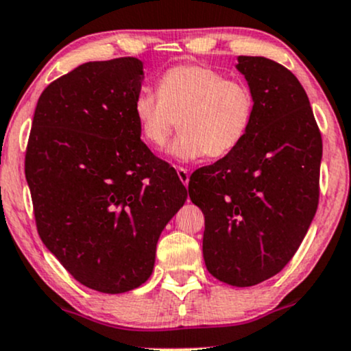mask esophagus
Instances as JSON below:
<instances>
[{"label": "esophagus", "instance_id": "esophagus-1", "mask_svg": "<svg viewBox=\"0 0 351 351\" xmlns=\"http://www.w3.org/2000/svg\"><path fill=\"white\" fill-rule=\"evenodd\" d=\"M176 173H178V178L181 180V183H183L184 186H188V183H189V171L186 170V168L178 167V168H176Z\"/></svg>", "mask_w": 351, "mask_h": 351}]
</instances>
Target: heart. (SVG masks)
Instances as JSON below:
<instances>
[{"label": "heart", "mask_w": 351, "mask_h": 351, "mask_svg": "<svg viewBox=\"0 0 351 351\" xmlns=\"http://www.w3.org/2000/svg\"><path fill=\"white\" fill-rule=\"evenodd\" d=\"M253 114L247 84L202 65L173 66L160 77L157 93L143 88L134 99L138 130L154 149H162L178 121L181 134L167 154L181 163L229 155L250 130Z\"/></svg>", "instance_id": "1"}]
</instances>
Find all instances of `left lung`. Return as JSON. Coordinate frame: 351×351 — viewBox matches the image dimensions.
Listing matches in <instances>:
<instances>
[{
	"instance_id": "obj_1",
	"label": "left lung",
	"mask_w": 351,
	"mask_h": 351,
	"mask_svg": "<svg viewBox=\"0 0 351 351\" xmlns=\"http://www.w3.org/2000/svg\"><path fill=\"white\" fill-rule=\"evenodd\" d=\"M255 98L242 143L189 180L204 214L208 271L248 288L280 273L306 237L319 202L322 137L302 84L265 57L237 58Z\"/></svg>"
}]
</instances>
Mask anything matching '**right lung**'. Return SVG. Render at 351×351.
Segmentation results:
<instances>
[{"mask_svg":"<svg viewBox=\"0 0 351 351\" xmlns=\"http://www.w3.org/2000/svg\"><path fill=\"white\" fill-rule=\"evenodd\" d=\"M142 80L134 57L55 80L37 101L26 152L42 242L75 280L106 294L149 280L160 234L188 197L175 168L141 141Z\"/></svg>","mask_w":351,"mask_h":351,"instance_id":"right-lung-1","label":"right lung"}]
</instances>
